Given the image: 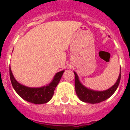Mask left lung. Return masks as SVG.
I'll list each match as a JSON object with an SVG mask.
<instances>
[{
	"label": "left lung",
	"instance_id": "obj_1",
	"mask_svg": "<svg viewBox=\"0 0 130 130\" xmlns=\"http://www.w3.org/2000/svg\"><path fill=\"white\" fill-rule=\"evenodd\" d=\"M74 76H75V90L76 93L79 100L84 102L90 104L100 103L101 102L106 100L108 98L115 93V91L118 87V85L120 81V76H121V70H120V74L118 78L117 81L115 83L113 86L103 91H97V90H92L86 87L85 86L82 84L81 82L79 81V76L77 74L74 72Z\"/></svg>",
	"mask_w": 130,
	"mask_h": 130
}]
</instances>
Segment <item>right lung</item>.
<instances>
[{
    "instance_id": "1",
    "label": "right lung",
    "mask_w": 130,
    "mask_h": 130,
    "mask_svg": "<svg viewBox=\"0 0 130 130\" xmlns=\"http://www.w3.org/2000/svg\"><path fill=\"white\" fill-rule=\"evenodd\" d=\"M65 70H62L56 74L51 83L46 86L39 88H31L19 83L14 77L10 66V80L14 90L24 100L35 104H42L51 100L54 94L55 88L58 84Z\"/></svg>"
}]
</instances>
